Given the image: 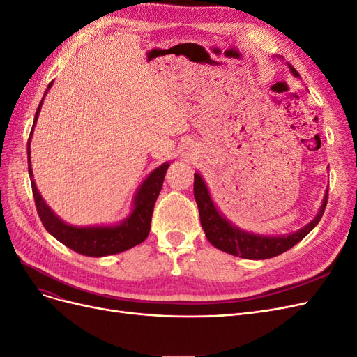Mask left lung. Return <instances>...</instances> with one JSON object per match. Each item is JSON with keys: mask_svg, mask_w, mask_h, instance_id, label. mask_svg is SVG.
Masks as SVG:
<instances>
[{"mask_svg": "<svg viewBox=\"0 0 357 357\" xmlns=\"http://www.w3.org/2000/svg\"><path fill=\"white\" fill-rule=\"evenodd\" d=\"M290 71L294 73L295 77L299 75L294 67H290ZM193 195H195V201L198 204L199 219L207 240L215 248H219V250L225 253L240 256L244 259H255V261L278 256L287 252L289 248H291L295 244H298L320 222L328 204L326 190L317 215L308 225H305L304 228L290 235L265 236L241 231L228 219H225L222 213L214 205L208 188L198 172H195V178H193Z\"/></svg>", "mask_w": 357, "mask_h": 357, "instance_id": "obj_1", "label": "left lung"}]
</instances>
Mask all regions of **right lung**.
<instances>
[{
    "label": "right lung",
    "instance_id": "right-lung-1",
    "mask_svg": "<svg viewBox=\"0 0 357 357\" xmlns=\"http://www.w3.org/2000/svg\"><path fill=\"white\" fill-rule=\"evenodd\" d=\"M53 82L49 83L47 91L50 89ZM43 96V100H45ZM43 100L38 104V109L34 117V125H32L29 139H28V171L31 177V186H32V195H34L37 213L41 219L43 226L46 231L55 236L58 241L63 245L70 247L75 253H80L91 257H101L116 255L132 248L134 245L143 243L150 232V222H152V214L155 202L159 197V192L164 185V178L167 174V169L169 167V162H165L156 169H153L147 178L142 183L138 188L135 198H134V208L131 214L128 215L125 220L113 226H73L63 220H61L58 215L52 211V208L43 199L40 192L36 186V181L32 178V168H31V137L34 132V126L38 119V113L41 110Z\"/></svg>",
    "mask_w": 357,
    "mask_h": 357
}]
</instances>
